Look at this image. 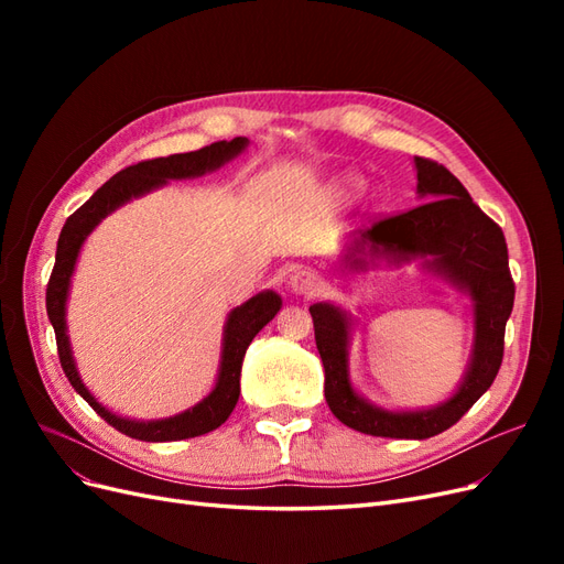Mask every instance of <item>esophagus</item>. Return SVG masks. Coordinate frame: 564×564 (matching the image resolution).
<instances>
[{
	"mask_svg": "<svg viewBox=\"0 0 564 564\" xmlns=\"http://www.w3.org/2000/svg\"><path fill=\"white\" fill-rule=\"evenodd\" d=\"M319 275L311 268H296L292 275H289V286H292V292L299 296H308L315 294L319 289Z\"/></svg>",
	"mask_w": 564,
	"mask_h": 564,
	"instance_id": "esophagus-1",
	"label": "esophagus"
}]
</instances>
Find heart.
I'll use <instances>...</instances> for the list:
<instances>
[{
    "label": "heart",
    "mask_w": 564,
    "mask_h": 564,
    "mask_svg": "<svg viewBox=\"0 0 564 564\" xmlns=\"http://www.w3.org/2000/svg\"><path fill=\"white\" fill-rule=\"evenodd\" d=\"M334 191L340 199H352L355 195H360L362 191V181L357 176H338L334 181Z\"/></svg>",
    "instance_id": "heart-1"
}]
</instances>
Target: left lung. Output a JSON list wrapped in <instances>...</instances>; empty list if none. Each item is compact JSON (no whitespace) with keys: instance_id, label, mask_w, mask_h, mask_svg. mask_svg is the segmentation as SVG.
<instances>
[{"instance_id":"8db88e82","label":"left lung","mask_w":564,"mask_h":564,"mask_svg":"<svg viewBox=\"0 0 564 564\" xmlns=\"http://www.w3.org/2000/svg\"><path fill=\"white\" fill-rule=\"evenodd\" d=\"M421 207L357 228L340 249L352 270L402 268L419 261L423 275L468 296L473 346L464 377L449 398L419 409H388L367 400L350 379L355 317L332 301L311 305L315 344L324 367V398L332 414L352 431L373 437L425 440L447 431L494 383L503 357V332L513 311L516 284L508 270L501 228L470 199L445 166L414 158Z\"/></svg>"}]
</instances>
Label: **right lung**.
I'll list each match as a JSON object with an SVG mask.
<instances>
[{"mask_svg": "<svg viewBox=\"0 0 564 564\" xmlns=\"http://www.w3.org/2000/svg\"><path fill=\"white\" fill-rule=\"evenodd\" d=\"M247 145L249 139L237 135L232 141H218L195 152H181V155L158 158L127 166L119 174H115L108 183L100 185L98 191L65 220V226L61 230L56 247V265L46 286V313L51 327L56 332L61 367L67 381L77 390V395L87 400L94 412L104 421H108L112 429L133 440L176 442L216 431L220 423H226L237 400H240V373L245 352L253 336L280 313L282 296L278 292H272V289H263V292L253 294L249 301L237 305V308L228 313L224 324V338H220L216 383L199 402L166 419L141 421L119 416L106 404H100L98 398L87 388V383L82 381L70 346V334H67V296H70L73 275L82 247L89 240V235L98 228V224H104V218H108L119 207H124L131 199H139L152 191H160V187L169 185V181H185L218 172L220 166H226L228 162L240 158Z\"/></svg>", "mask_w": 564, "mask_h": 564, "instance_id": "right-lung-1", "label": "right lung"}]
</instances>
